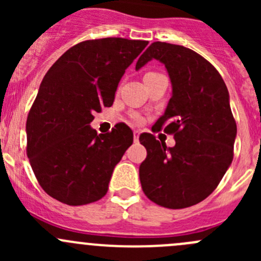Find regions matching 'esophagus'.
<instances>
[{
  "mask_svg": "<svg viewBox=\"0 0 261 261\" xmlns=\"http://www.w3.org/2000/svg\"><path fill=\"white\" fill-rule=\"evenodd\" d=\"M139 136H140V133L139 131H134V141L135 143H139Z\"/></svg>",
  "mask_w": 261,
  "mask_h": 261,
  "instance_id": "obj_1",
  "label": "esophagus"
}]
</instances>
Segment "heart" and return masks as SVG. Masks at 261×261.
<instances>
[{"instance_id":"b5f03b06","label":"heart","mask_w":261,"mask_h":261,"mask_svg":"<svg viewBox=\"0 0 261 261\" xmlns=\"http://www.w3.org/2000/svg\"><path fill=\"white\" fill-rule=\"evenodd\" d=\"M147 74H154V73H147ZM147 74H146V75H147Z\"/></svg>"}]
</instances>
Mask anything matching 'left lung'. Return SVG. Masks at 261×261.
Instances as JSON below:
<instances>
[{"label": "left lung", "instance_id": "left-lung-1", "mask_svg": "<svg viewBox=\"0 0 261 261\" xmlns=\"http://www.w3.org/2000/svg\"><path fill=\"white\" fill-rule=\"evenodd\" d=\"M152 59L165 65L172 83V97L152 131L174 134L175 145L140 135L147 151L139 168L140 183L159 206L186 208L207 198L227 172L238 128L227 87L211 63L188 48L155 41L135 69Z\"/></svg>", "mask_w": 261, "mask_h": 261}]
</instances>
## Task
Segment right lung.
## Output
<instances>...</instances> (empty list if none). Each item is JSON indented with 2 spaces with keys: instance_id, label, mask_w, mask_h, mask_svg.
Masks as SVG:
<instances>
[{
  "instance_id": "obj_1",
  "label": "right lung",
  "mask_w": 261,
  "mask_h": 261,
  "mask_svg": "<svg viewBox=\"0 0 261 261\" xmlns=\"http://www.w3.org/2000/svg\"><path fill=\"white\" fill-rule=\"evenodd\" d=\"M147 41L87 40L48 70L26 121L28 156L41 188L69 206L101 199L112 172L134 141L125 123L97 134L94 112L112 106L125 70Z\"/></svg>"
}]
</instances>
